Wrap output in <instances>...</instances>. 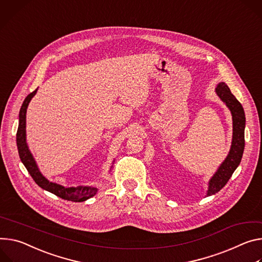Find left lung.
Segmentation results:
<instances>
[{
    "instance_id": "obj_1",
    "label": "left lung",
    "mask_w": 262,
    "mask_h": 262,
    "mask_svg": "<svg viewBox=\"0 0 262 262\" xmlns=\"http://www.w3.org/2000/svg\"><path fill=\"white\" fill-rule=\"evenodd\" d=\"M215 91L220 98L231 111L233 119V139L227 159L223 162L216 173L212 177L209 182V189L207 192L208 196L217 193L228 183L235 169L238 167L245 149L246 116L243 105L235 98L229 86L225 82L219 83Z\"/></svg>"
}]
</instances>
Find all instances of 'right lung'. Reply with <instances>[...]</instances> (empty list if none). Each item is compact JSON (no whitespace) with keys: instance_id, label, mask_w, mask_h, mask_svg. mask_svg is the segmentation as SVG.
Returning a JSON list of instances; mask_svg holds the SVG:
<instances>
[{"instance_id":"right-lung-1","label":"right lung","mask_w":262,"mask_h":262,"mask_svg":"<svg viewBox=\"0 0 262 262\" xmlns=\"http://www.w3.org/2000/svg\"><path fill=\"white\" fill-rule=\"evenodd\" d=\"M37 89L30 93L28 96L25 98L23 102V105L19 111V121H18V128L16 133V145L18 149V155L20 158V161L25 165L26 169L34 180V182L42 189L47 190L58 198L71 202H83L88 199L94 196L97 192V188L94 187H70L66 188L61 185L49 182L47 180L38 170L37 165L31 155V152L28 149L27 143H26V113L27 107L32 99V97L35 95Z\"/></svg>"}]
</instances>
